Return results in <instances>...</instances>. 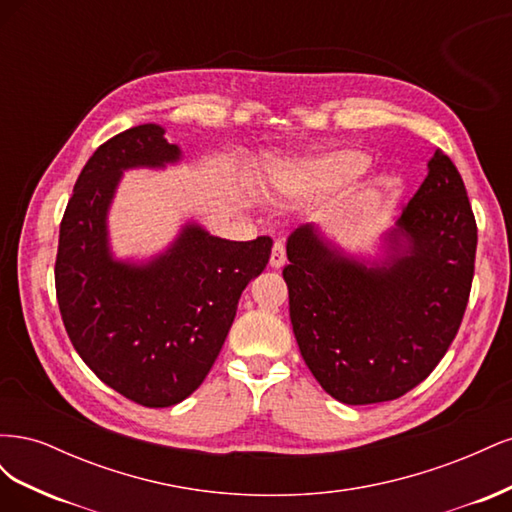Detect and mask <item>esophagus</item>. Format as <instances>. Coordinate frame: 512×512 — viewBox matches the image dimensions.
<instances>
[{
    "label": "esophagus",
    "mask_w": 512,
    "mask_h": 512,
    "mask_svg": "<svg viewBox=\"0 0 512 512\" xmlns=\"http://www.w3.org/2000/svg\"><path fill=\"white\" fill-rule=\"evenodd\" d=\"M284 262H286V245L282 241H275L273 250H271V258H269V265L273 269H282Z\"/></svg>",
    "instance_id": "esophagus-1"
}]
</instances>
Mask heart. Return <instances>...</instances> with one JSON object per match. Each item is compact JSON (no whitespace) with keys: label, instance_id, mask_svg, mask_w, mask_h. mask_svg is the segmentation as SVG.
Instances as JSON below:
<instances>
[{"label":"heart","instance_id":"obj_1","mask_svg":"<svg viewBox=\"0 0 512 512\" xmlns=\"http://www.w3.org/2000/svg\"><path fill=\"white\" fill-rule=\"evenodd\" d=\"M367 158L359 151H337L309 166V173L322 181H346L361 173Z\"/></svg>","mask_w":512,"mask_h":512}]
</instances>
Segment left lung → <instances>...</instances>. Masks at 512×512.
<instances>
[{"instance_id": "1", "label": "left lung", "mask_w": 512, "mask_h": 512, "mask_svg": "<svg viewBox=\"0 0 512 512\" xmlns=\"http://www.w3.org/2000/svg\"><path fill=\"white\" fill-rule=\"evenodd\" d=\"M395 232L408 239V252L376 271L327 250L307 226L286 245L294 337L314 378L342 404L406 395L436 369L461 327L478 235L466 185L442 149Z\"/></svg>"}]
</instances>
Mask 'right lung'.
<instances>
[{
    "mask_svg": "<svg viewBox=\"0 0 512 512\" xmlns=\"http://www.w3.org/2000/svg\"><path fill=\"white\" fill-rule=\"evenodd\" d=\"M175 160L179 147L156 123L108 138L81 170L59 224L55 290L70 342L104 384L145 408L175 406L203 384L273 245L188 226L147 267L115 262L104 220L121 170Z\"/></svg>",
    "mask_w": 512,
    "mask_h": 512,
    "instance_id": "add662e5",
    "label": "right lung"
}]
</instances>
